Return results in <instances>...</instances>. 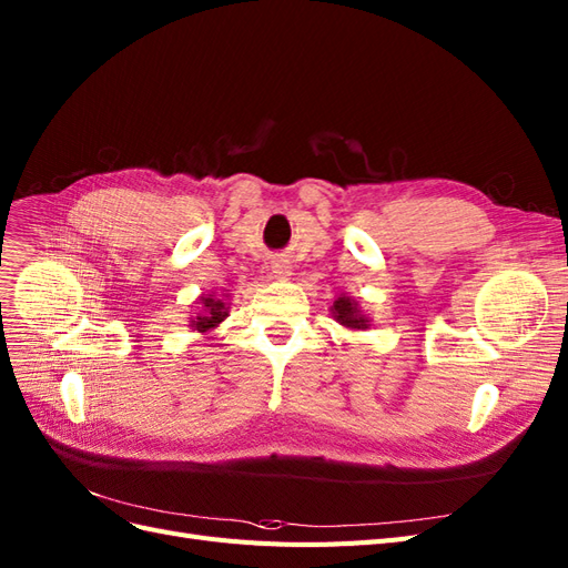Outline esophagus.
Masks as SVG:
<instances>
[{
  "instance_id": "34e87169",
  "label": "esophagus",
  "mask_w": 568,
  "mask_h": 568,
  "mask_svg": "<svg viewBox=\"0 0 568 568\" xmlns=\"http://www.w3.org/2000/svg\"><path fill=\"white\" fill-rule=\"evenodd\" d=\"M272 277L280 280V282L291 280V265H288V261H284V258L272 261Z\"/></svg>"
}]
</instances>
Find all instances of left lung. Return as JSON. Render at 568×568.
Segmentation results:
<instances>
[{
	"label": "left lung",
	"instance_id": "left-lung-1",
	"mask_svg": "<svg viewBox=\"0 0 568 568\" xmlns=\"http://www.w3.org/2000/svg\"><path fill=\"white\" fill-rule=\"evenodd\" d=\"M328 310H331V317H334L341 326H345L349 331H366L371 326V320L362 312L359 301L345 296V293H341V296L334 301V305H331Z\"/></svg>",
	"mask_w": 568,
	"mask_h": 568
}]
</instances>
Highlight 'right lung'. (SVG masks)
I'll list each match as a JSON object with an SVG mask.
<instances>
[{"label": "right lung", "instance_id": "1", "mask_svg": "<svg viewBox=\"0 0 568 568\" xmlns=\"http://www.w3.org/2000/svg\"><path fill=\"white\" fill-rule=\"evenodd\" d=\"M197 305H202V307H197V312L190 317L187 326L192 331H197V334H202V336H209L211 331H216L230 317V305L221 296H216L213 291L202 293V296L197 298Z\"/></svg>", "mask_w": 568, "mask_h": 568}]
</instances>
